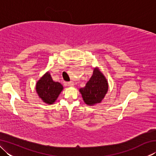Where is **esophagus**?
<instances>
[{"instance_id": "esophagus-1", "label": "esophagus", "mask_w": 156, "mask_h": 156, "mask_svg": "<svg viewBox=\"0 0 156 156\" xmlns=\"http://www.w3.org/2000/svg\"><path fill=\"white\" fill-rule=\"evenodd\" d=\"M67 84H68V85H69V86H71V87H72V86L74 85V83H73V81H69V82H68Z\"/></svg>"}]
</instances>
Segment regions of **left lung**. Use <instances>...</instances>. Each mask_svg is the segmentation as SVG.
<instances>
[{
    "instance_id": "1",
    "label": "left lung",
    "mask_w": 156,
    "mask_h": 156,
    "mask_svg": "<svg viewBox=\"0 0 156 156\" xmlns=\"http://www.w3.org/2000/svg\"><path fill=\"white\" fill-rule=\"evenodd\" d=\"M108 91V83L98 69H94L93 75L84 87L80 89L83 100L87 105H94L101 102Z\"/></svg>"
}]
</instances>
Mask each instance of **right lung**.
Listing matches in <instances>:
<instances>
[{
	"label": "right lung",
	"instance_id": "add662e5",
	"mask_svg": "<svg viewBox=\"0 0 156 156\" xmlns=\"http://www.w3.org/2000/svg\"><path fill=\"white\" fill-rule=\"evenodd\" d=\"M63 89L58 82L52 80L51 75L47 72L37 82L36 89L39 97L47 104H53Z\"/></svg>",
	"mask_w": 156,
	"mask_h": 156
}]
</instances>
